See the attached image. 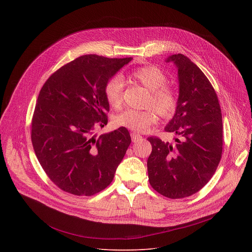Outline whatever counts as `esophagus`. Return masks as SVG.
I'll return each mask as SVG.
<instances>
[{
    "label": "esophagus",
    "mask_w": 252,
    "mask_h": 252,
    "mask_svg": "<svg viewBox=\"0 0 252 252\" xmlns=\"http://www.w3.org/2000/svg\"><path fill=\"white\" fill-rule=\"evenodd\" d=\"M130 136H131V140H132L133 142H136V141L142 139V136H141L139 133H136V132H131V133H130Z\"/></svg>",
    "instance_id": "34e87169"
}]
</instances>
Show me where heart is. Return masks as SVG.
<instances>
[{
	"instance_id": "obj_1",
	"label": "heart",
	"mask_w": 252,
	"mask_h": 252,
	"mask_svg": "<svg viewBox=\"0 0 252 252\" xmlns=\"http://www.w3.org/2000/svg\"><path fill=\"white\" fill-rule=\"evenodd\" d=\"M134 83L141 85L150 92L147 100L148 106L153 109L145 111L126 110L115 118V123L131 130L141 131L153 126L157 122V113L162 118H170L177 107V96L175 93L166 87V76L156 65H146L134 69L131 73ZM125 81L122 76L116 75L106 82L104 86V96L113 109H120L124 101Z\"/></svg>"
}]
</instances>
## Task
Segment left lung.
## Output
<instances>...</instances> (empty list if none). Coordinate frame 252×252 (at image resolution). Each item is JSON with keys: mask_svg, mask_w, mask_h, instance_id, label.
<instances>
[{"mask_svg": "<svg viewBox=\"0 0 252 252\" xmlns=\"http://www.w3.org/2000/svg\"><path fill=\"white\" fill-rule=\"evenodd\" d=\"M166 63L177 67L179 94L173 118L164 127L178 135L174 143L151 136L148 158L151 186L168 198L200 190L214 174L222 154V117L219 98L201 69L183 54Z\"/></svg>", "mask_w": 252, "mask_h": 252, "instance_id": "1", "label": "left lung"}]
</instances>
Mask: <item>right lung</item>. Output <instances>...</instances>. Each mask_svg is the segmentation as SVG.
I'll return each mask as SVG.
<instances>
[{"instance_id":"right-lung-1","label":"right lung","mask_w":252,"mask_h":252,"mask_svg":"<svg viewBox=\"0 0 252 252\" xmlns=\"http://www.w3.org/2000/svg\"><path fill=\"white\" fill-rule=\"evenodd\" d=\"M132 59L85 55L44 84L32 120V143L51 181L75 195H94L113 182L130 135L126 127L94 134L107 124L104 86Z\"/></svg>"}]
</instances>
